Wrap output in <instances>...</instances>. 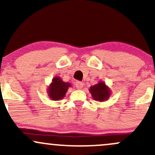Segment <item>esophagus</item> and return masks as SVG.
Wrapping results in <instances>:
<instances>
[{"label":"esophagus","instance_id":"esophagus-1","mask_svg":"<svg viewBox=\"0 0 155 155\" xmlns=\"http://www.w3.org/2000/svg\"><path fill=\"white\" fill-rule=\"evenodd\" d=\"M76 87L77 88L78 90H81V89H82V87H83V86H84V84H83L82 82H81V81H76Z\"/></svg>","mask_w":155,"mask_h":155}]
</instances>
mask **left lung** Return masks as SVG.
I'll list each match as a JSON object with an SVG mask.
<instances>
[{
    "label": "left lung",
    "mask_w": 155,
    "mask_h": 155,
    "mask_svg": "<svg viewBox=\"0 0 155 155\" xmlns=\"http://www.w3.org/2000/svg\"><path fill=\"white\" fill-rule=\"evenodd\" d=\"M89 91L91 93L93 99L97 101H100V102L108 100L111 95L110 88L107 85H106L105 82L102 81H100L95 85L91 86L90 87Z\"/></svg>",
    "instance_id": "left-lung-1"
}]
</instances>
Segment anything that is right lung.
Returning a JSON list of instances; mask_svg holds the SVG:
<instances>
[{
	"instance_id": "1",
	"label": "right lung",
	"mask_w": 155,
	"mask_h": 155,
	"mask_svg": "<svg viewBox=\"0 0 155 155\" xmlns=\"http://www.w3.org/2000/svg\"><path fill=\"white\" fill-rule=\"evenodd\" d=\"M70 87H72L71 83L64 82L60 77L55 76L52 79V82L48 87V95L53 101H59L65 96L66 93Z\"/></svg>"
}]
</instances>
